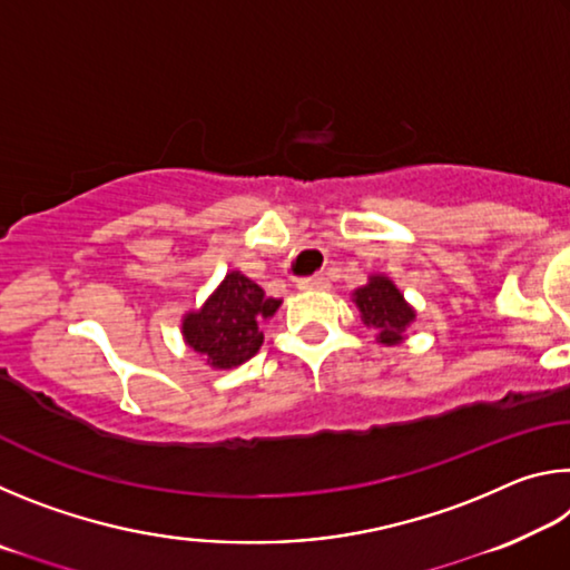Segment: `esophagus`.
I'll list each match as a JSON object with an SVG mask.
<instances>
[{"label":"esophagus","instance_id":"1","mask_svg":"<svg viewBox=\"0 0 570 570\" xmlns=\"http://www.w3.org/2000/svg\"><path fill=\"white\" fill-rule=\"evenodd\" d=\"M296 288L298 292H330L332 284H330V278H324V276H308V278H298Z\"/></svg>","mask_w":570,"mask_h":570}]
</instances>
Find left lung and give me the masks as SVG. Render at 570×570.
Listing matches in <instances>:
<instances>
[{"label": "left lung", "mask_w": 570, "mask_h": 570, "mask_svg": "<svg viewBox=\"0 0 570 570\" xmlns=\"http://www.w3.org/2000/svg\"><path fill=\"white\" fill-rule=\"evenodd\" d=\"M352 302L360 308L362 322L374 330L377 342L384 346H397L407 340L410 324L417 320L414 306L384 274H370L366 284L356 286Z\"/></svg>", "instance_id": "8db88e82"}]
</instances>
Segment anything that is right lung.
<instances>
[{
  "mask_svg": "<svg viewBox=\"0 0 570 570\" xmlns=\"http://www.w3.org/2000/svg\"><path fill=\"white\" fill-rule=\"evenodd\" d=\"M278 306L282 298L266 296L262 286L234 268L204 304L183 314V342L214 370H234L262 350V324Z\"/></svg>",
  "mask_w": 570,
  "mask_h": 570,
  "instance_id": "1",
  "label": "right lung"
}]
</instances>
